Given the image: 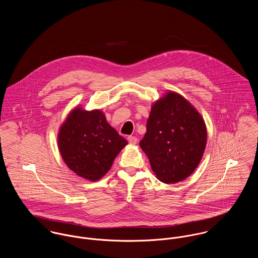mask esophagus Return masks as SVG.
Returning <instances> with one entry per match:
<instances>
[{
	"label": "esophagus",
	"instance_id": "esophagus-1",
	"mask_svg": "<svg viewBox=\"0 0 258 258\" xmlns=\"http://www.w3.org/2000/svg\"><path fill=\"white\" fill-rule=\"evenodd\" d=\"M127 139H128V142H129L130 144H132V145H136L137 142H138V139H137V137H135V136H129Z\"/></svg>",
	"mask_w": 258,
	"mask_h": 258
}]
</instances>
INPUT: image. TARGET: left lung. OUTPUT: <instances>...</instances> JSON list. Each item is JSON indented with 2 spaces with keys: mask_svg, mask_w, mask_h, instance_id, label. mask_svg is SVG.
Returning <instances> with one entry per match:
<instances>
[{
  "mask_svg": "<svg viewBox=\"0 0 258 258\" xmlns=\"http://www.w3.org/2000/svg\"><path fill=\"white\" fill-rule=\"evenodd\" d=\"M207 139V126L201 113L183 95L169 90L152 104L140 147L157 179L176 184L197 169Z\"/></svg>",
  "mask_w": 258,
  "mask_h": 258,
  "instance_id": "left-lung-1",
  "label": "left lung"
}]
</instances>
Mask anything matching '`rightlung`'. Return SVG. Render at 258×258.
Segmentation results:
<instances>
[{"label": "right lung", "instance_id": "obj_1", "mask_svg": "<svg viewBox=\"0 0 258 258\" xmlns=\"http://www.w3.org/2000/svg\"><path fill=\"white\" fill-rule=\"evenodd\" d=\"M127 144L100 109L74 107L57 133V147L66 165L77 176L91 182L107 174Z\"/></svg>", "mask_w": 258, "mask_h": 258}]
</instances>
